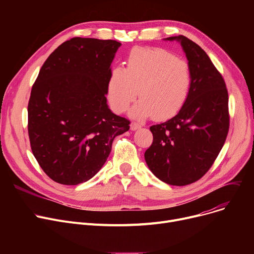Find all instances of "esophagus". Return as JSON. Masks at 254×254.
<instances>
[{
  "label": "esophagus",
  "mask_w": 254,
  "mask_h": 254,
  "mask_svg": "<svg viewBox=\"0 0 254 254\" xmlns=\"http://www.w3.org/2000/svg\"><path fill=\"white\" fill-rule=\"evenodd\" d=\"M141 127V125L137 124V123H131L130 124V129L131 130H136V129H139Z\"/></svg>",
  "instance_id": "esophagus-1"
}]
</instances>
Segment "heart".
<instances>
[{"mask_svg":"<svg viewBox=\"0 0 254 254\" xmlns=\"http://www.w3.org/2000/svg\"><path fill=\"white\" fill-rule=\"evenodd\" d=\"M191 75L189 64L162 48H135L127 61V69H113L108 83L111 108L124 112L138 96L131 108L136 118L154 116L165 120L174 116L189 97Z\"/></svg>","mask_w":254,"mask_h":254,"instance_id":"obj_1","label":"heart"}]
</instances>
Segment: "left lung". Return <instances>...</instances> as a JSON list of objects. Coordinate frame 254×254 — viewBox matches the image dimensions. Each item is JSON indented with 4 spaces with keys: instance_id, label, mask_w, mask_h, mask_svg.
I'll return each mask as SVG.
<instances>
[{
    "instance_id": "8db88e82",
    "label": "left lung",
    "mask_w": 254,
    "mask_h": 254,
    "mask_svg": "<svg viewBox=\"0 0 254 254\" xmlns=\"http://www.w3.org/2000/svg\"><path fill=\"white\" fill-rule=\"evenodd\" d=\"M164 40L180 43L190 88L174 117L150 127L153 142L144 157L159 180L183 186L202 178L218 156L229 131V95L222 76L196 43L184 36Z\"/></svg>"
}]
</instances>
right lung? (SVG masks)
<instances>
[{
	"instance_id": "obj_1",
	"label": "right lung",
	"mask_w": 254,
	"mask_h": 254,
	"mask_svg": "<svg viewBox=\"0 0 254 254\" xmlns=\"http://www.w3.org/2000/svg\"><path fill=\"white\" fill-rule=\"evenodd\" d=\"M122 43L72 38L43 64L28 106L34 156L46 175L64 185L86 182L102 169L127 119L107 104L111 64Z\"/></svg>"
}]
</instances>
